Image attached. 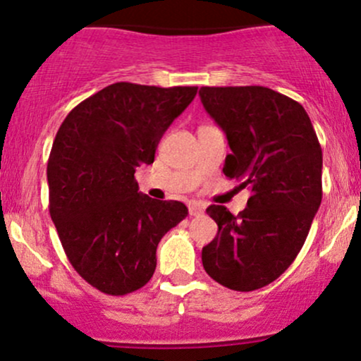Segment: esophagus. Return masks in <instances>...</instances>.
I'll return each instance as SVG.
<instances>
[{"mask_svg": "<svg viewBox=\"0 0 361 361\" xmlns=\"http://www.w3.org/2000/svg\"><path fill=\"white\" fill-rule=\"evenodd\" d=\"M188 212L190 215H202L205 212V204H202V202H190L188 204Z\"/></svg>", "mask_w": 361, "mask_h": 361, "instance_id": "esophagus-1", "label": "esophagus"}]
</instances>
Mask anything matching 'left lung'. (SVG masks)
<instances>
[{
  "label": "left lung",
  "instance_id": "1",
  "mask_svg": "<svg viewBox=\"0 0 361 361\" xmlns=\"http://www.w3.org/2000/svg\"><path fill=\"white\" fill-rule=\"evenodd\" d=\"M198 94L233 151L224 175L251 188L238 215L207 209L219 231L202 263L217 283L251 292L279 279L304 246L322 200L321 144L304 106L279 91L202 86Z\"/></svg>",
  "mask_w": 361,
  "mask_h": 361
}]
</instances>
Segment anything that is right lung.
<instances>
[{
  "label": "right lung",
  "instance_id": "obj_1",
  "mask_svg": "<svg viewBox=\"0 0 361 361\" xmlns=\"http://www.w3.org/2000/svg\"><path fill=\"white\" fill-rule=\"evenodd\" d=\"M197 86L114 82L69 111L47 163L49 212L73 268L106 295L151 280L156 247L188 215L185 204L139 193L135 168L154 163Z\"/></svg>",
  "mask_w": 361,
  "mask_h": 361
}]
</instances>
